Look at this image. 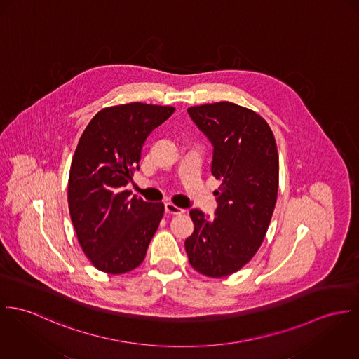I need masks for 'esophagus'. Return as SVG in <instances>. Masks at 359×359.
I'll return each instance as SVG.
<instances>
[{
  "instance_id": "34e87169",
  "label": "esophagus",
  "mask_w": 359,
  "mask_h": 359,
  "mask_svg": "<svg viewBox=\"0 0 359 359\" xmlns=\"http://www.w3.org/2000/svg\"><path fill=\"white\" fill-rule=\"evenodd\" d=\"M165 212H166L168 215H182V213H184V209L176 206V205L172 203V202H166V203H165Z\"/></svg>"
}]
</instances>
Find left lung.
<instances>
[{"label": "left lung", "instance_id": "left-lung-1", "mask_svg": "<svg viewBox=\"0 0 359 359\" xmlns=\"http://www.w3.org/2000/svg\"><path fill=\"white\" fill-rule=\"evenodd\" d=\"M213 144V193L219 206L209 220L191 209L194 233L186 239L189 262L199 274L222 278L256 255L269 230L278 196L279 160L274 133L256 111L231 102L187 109Z\"/></svg>", "mask_w": 359, "mask_h": 359}]
</instances>
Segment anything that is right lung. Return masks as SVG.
<instances>
[{"instance_id": "right-lung-1", "label": "right lung", "mask_w": 359, "mask_h": 359, "mask_svg": "<svg viewBox=\"0 0 359 359\" xmlns=\"http://www.w3.org/2000/svg\"><path fill=\"white\" fill-rule=\"evenodd\" d=\"M175 111L140 102L102 109L85 128L69 175V210L82 252L107 274L139 267L163 216L162 202L130 196L142 149Z\"/></svg>"}]
</instances>
